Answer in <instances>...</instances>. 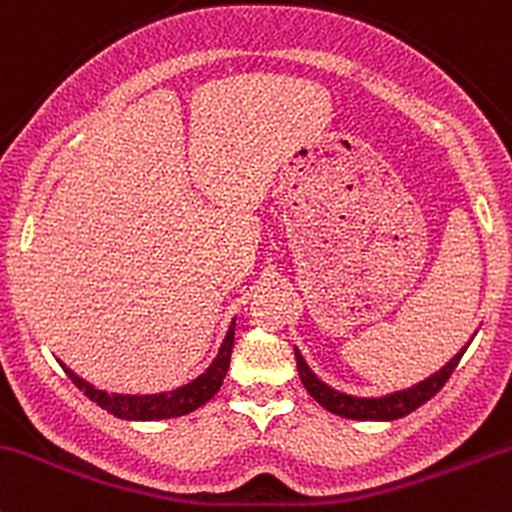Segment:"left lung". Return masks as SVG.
Segmentation results:
<instances>
[{
    "label": "left lung",
    "mask_w": 512,
    "mask_h": 512,
    "mask_svg": "<svg viewBox=\"0 0 512 512\" xmlns=\"http://www.w3.org/2000/svg\"><path fill=\"white\" fill-rule=\"evenodd\" d=\"M471 340H468L466 345H463L461 350H458L456 355L441 367V370L429 374V377L412 384V387L397 389V392L382 394V397H357V394H347V392H340V389L330 387L328 382H323L318 374L310 370V365L305 362V357L300 355L298 347H295V365H298L300 382H303V387L308 389L310 397H313L320 407L328 409V412L345 416V419H357V421H394L412 414L414 409H419L421 404L429 402V399L444 387L446 379H449L451 372L456 370L463 352H466L468 345H471Z\"/></svg>",
    "instance_id": "obj_1"
}]
</instances>
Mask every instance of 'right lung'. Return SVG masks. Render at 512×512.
I'll list each match as a JSON object with an SVG mask.
<instances>
[{"label":"right lung","instance_id":"add662e5","mask_svg":"<svg viewBox=\"0 0 512 512\" xmlns=\"http://www.w3.org/2000/svg\"><path fill=\"white\" fill-rule=\"evenodd\" d=\"M234 328L236 318L231 320L226 337L221 340L217 357L212 360V365L207 367L202 374L192 379V382L182 384V387L170 389V392H157V394H120V392H105V389L96 387V384L86 382L83 377H78L76 372L68 365L63 367V372L71 377V382L86 394L88 399L98 404L100 409H105L108 414L118 416L125 421H162V419H175V416H184L194 409H199L202 404H207L214 394L219 392L221 382H224L226 372L231 365V350H234Z\"/></svg>","mask_w":512,"mask_h":512}]
</instances>
